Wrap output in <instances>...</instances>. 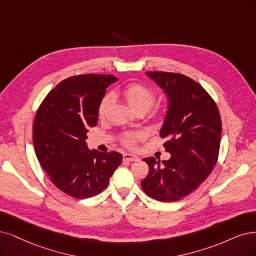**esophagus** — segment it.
I'll list each match as a JSON object with an SVG mask.
<instances>
[{
	"instance_id": "esophagus-1",
	"label": "esophagus",
	"mask_w": 256,
	"mask_h": 256,
	"mask_svg": "<svg viewBox=\"0 0 256 256\" xmlns=\"http://www.w3.org/2000/svg\"><path fill=\"white\" fill-rule=\"evenodd\" d=\"M123 160H126V162H137L138 157L133 155V154L124 153V154H123Z\"/></svg>"
}]
</instances>
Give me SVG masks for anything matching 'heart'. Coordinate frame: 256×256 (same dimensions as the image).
<instances>
[{"label":"heart","mask_w":256,"mask_h":256,"mask_svg":"<svg viewBox=\"0 0 256 256\" xmlns=\"http://www.w3.org/2000/svg\"><path fill=\"white\" fill-rule=\"evenodd\" d=\"M122 94L124 96L128 106L135 112H146L150 108L156 100V92L153 88H150L142 83H132L122 90ZM112 102L110 94H106L100 103L98 108L99 116L102 117L106 114L108 106ZM162 112L160 110H155V115L160 116ZM139 137L137 133H124L121 135L122 144L126 146H132L134 144L135 140Z\"/></svg>","instance_id":"obj_1"}]
</instances>
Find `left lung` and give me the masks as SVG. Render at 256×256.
<instances>
[{
	"label": "left lung",
	"mask_w": 256,
	"mask_h": 256,
	"mask_svg": "<svg viewBox=\"0 0 256 256\" xmlns=\"http://www.w3.org/2000/svg\"><path fill=\"white\" fill-rule=\"evenodd\" d=\"M168 96V112L160 136L168 160L144 158L148 176L141 182L144 193L162 202L182 200L212 172L222 136L218 108L200 83L182 74L148 72Z\"/></svg>",
	"instance_id": "1"
}]
</instances>
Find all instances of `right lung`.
<instances>
[{
  "label": "right lung",
  "mask_w": 256,
  "mask_h": 256,
  "mask_svg": "<svg viewBox=\"0 0 256 256\" xmlns=\"http://www.w3.org/2000/svg\"><path fill=\"white\" fill-rule=\"evenodd\" d=\"M118 79L112 74H78L61 81L45 97L32 128L34 152L52 182L72 197L101 193L122 162L117 152L90 150L88 128L98 123L106 90Z\"/></svg>",
  "instance_id": "obj_1"
}]
</instances>
